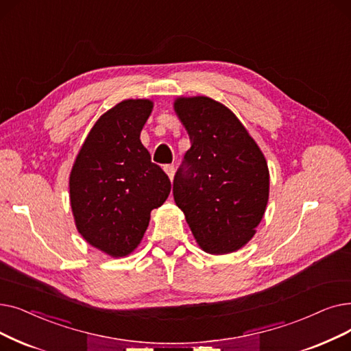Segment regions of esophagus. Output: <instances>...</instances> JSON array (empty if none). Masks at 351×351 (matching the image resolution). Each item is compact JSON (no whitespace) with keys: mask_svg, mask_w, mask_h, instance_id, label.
<instances>
[{"mask_svg":"<svg viewBox=\"0 0 351 351\" xmlns=\"http://www.w3.org/2000/svg\"><path fill=\"white\" fill-rule=\"evenodd\" d=\"M163 169H165L166 175L169 176V179L173 180V176H175V166H173V165H166V166L163 167Z\"/></svg>","mask_w":351,"mask_h":351,"instance_id":"34e87169","label":"esophagus"}]
</instances>
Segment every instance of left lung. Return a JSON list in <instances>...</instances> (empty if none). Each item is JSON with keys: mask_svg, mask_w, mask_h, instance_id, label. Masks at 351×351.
Instances as JSON below:
<instances>
[{"mask_svg": "<svg viewBox=\"0 0 351 351\" xmlns=\"http://www.w3.org/2000/svg\"><path fill=\"white\" fill-rule=\"evenodd\" d=\"M175 112L191 149L173 179V197L199 247L222 255L242 248L269 195L268 165L238 117L210 97H179Z\"/></svg>", "mask_w": 351, "mask_h": 351, "instance_id": "left-lung-1", "label": "left lung"}]
</instances>
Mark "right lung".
I'll return each mask as SVG.
<instances>
[{"mask_svg":"<svg viewBox=\"0 0 351 351\" xmlns=\"http://www.w3.org/2000/svg\"><path fill=\"white\" fill-rule=\"evenodd\" d=\"M154 109L129 99L100 116L70 173V204L80 235L104 254L126 256L138 248L152 209L169 196L171 180L152 163L141 132Z\"/></svg>","mask_w":351,"mask_h":351,"instance_id":"add662e5","label":"right lung"}]
</instances>
